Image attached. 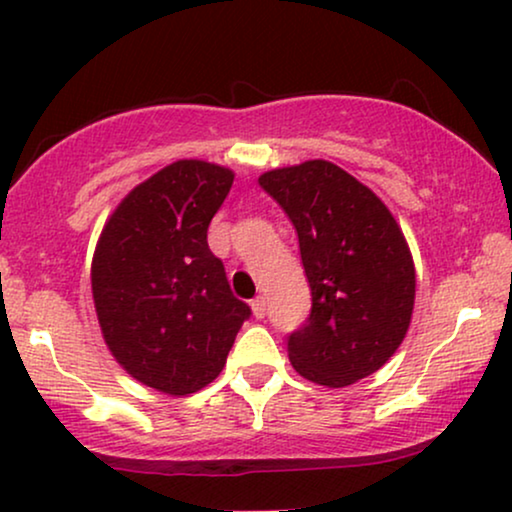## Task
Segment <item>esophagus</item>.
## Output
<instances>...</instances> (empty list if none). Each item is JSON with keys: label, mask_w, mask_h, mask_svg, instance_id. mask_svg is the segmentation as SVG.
<instances>
[{"label": "esophagus", "mask_w": 512, "mask_h": 512, "mask_svg": "<svg viewBox=\"0 0 512 512\" xmlns=\"http://www.w3.org/2000/svg\"><path fill=\"white\" fill-rule=\"evenodd\" d=\"M250 309H252V316H255V318H264V316H267V302H264V297H255V299H252Z\"/></svg>", "instance_id": "obj_1"}]
</instances>
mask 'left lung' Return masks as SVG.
I'll list each match as a JSON object with an SVG mask.
<instances>
[{
	"label": "left lung",
	"mask_w": 512,
	"mask_h": 512,
	"mask_svg": "<svg viewBox=\"0 0 512 512\" xmlns=\"http://www.w3.org/2000/svg\"><path fill=\"white\" fill-rule=\"evenodd\" d=\"M260 185L295 224L311 285V316L288 337L295 370L342 388L398 351L412 320L417 274L384 201L335 163L274 168Z\"/></svg>",
	"instance_id": "1"
}]
</instances>
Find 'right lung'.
Wrapping results in <instances>:
<instances>
[{"label": "right lung", "instance_id": "right-lung-1", "mask_svg": "<svg viewBox=\"0 0 512 512\" xmlns=\"http://www.w3.org/2000/svg\"><path fill=\"white\" fill-rule=\"evenodd\" d=\"M234 170L180 159L128 192L102 227L91 288L109 353L140 384L189 395L217 379L250 306L234 297L208 224Z\"/></svg>", "mask_w": 512, "mask_h": 512}]
</instances>
